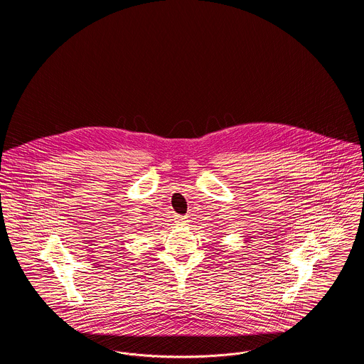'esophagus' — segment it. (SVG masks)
<instances>
[{"mask_svg": "<svg viewBox=\"0 0 364 364\" xmlns=\"http://www.w3.org/2000/svg\"><path fill=\"white\" fill-rule=\"evenodd\" d=\"M176 225H186L187 224V217H181V215H176L174 218Z\"/></svg>", "mask_w": 364, "mask_h": 364, "instance_id": "obj_1", "label": "esophagus"}]
</instances>
